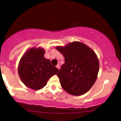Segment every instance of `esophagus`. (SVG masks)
<instances>
[{
  "mask_svg": "<svg viewBox=\"0 0 121 121\" xmlns=\"http://www.w3.org/2000/svg\"><path fill=\"white\" fill-rule=\"evenodd\" d=\"M56 67H57V68L58 69H59V68H60V65H59V64H58V65H56Z\"/></svg>",
  "mask_w": 121,
  "mask_h": 121,
  "instance_id": "obj_1",
  "label": "esophagus"
}]
</instances>
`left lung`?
<instances>
[{"mask_svg":"<svg viewBox=\"0 0 121 121\" xmlns=\"http://www.w3.org/2000/svg\"><path fill=\"white\" fill-rule=\"evenodd\" d=\"M56 48L65 59L57 74L62 88L75 96L88 91L96 80L99 70V59L95 52L78 41Z\"/></svg>","mask_w":121,"mask_h":121,"instance_id":"8db88e82","label":"left lung"}]
</instances>
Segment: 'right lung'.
I'll return each instance as SVG.
<instances>
[{
    "mask_svg": "<svg viewBox=\"0 0 121 121\" xmlns=\"http://www.w3.org/2000/svg\"><path fill=\"white\" fill-rule=\"evenodd\" d=\"M43 48L33 47L22 56L18 65V73L22 82L35 90L42 89L51 77L57 73L58 69L44 58Z\"/></svg>",
    "mask_w": 121,
    "mask_h": 121,
    "instance_id": "add662e5",
    "label": "right lung"
}]
</instances>
